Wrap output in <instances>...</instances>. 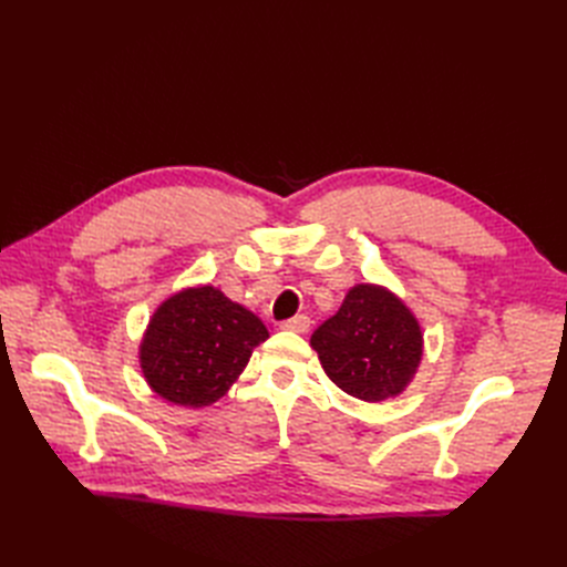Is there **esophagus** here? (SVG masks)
Here are the masks:
<instances>
[{
    "instance_id": "obj_1",
    "label": "esophagus",
    "mask_w": 567,
    "mask_h": 567,
    "mask_svg": "<svg viewBox=\"0 0 567 567\" xmlns=\"http://www.w3.org/2000/svg\"><path fill=\"white\" fill-rule=\"evenodd\" d=\"M310 326H312V319L307 317V315H298V317H293V319L281 321V329H284V331H296V333L310 331Z\"/></svg>"
}]
</instances>
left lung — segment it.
Listing matches in <instances>:
<instances>
[{"label": "left lung", "mask_w": 567, "mask_h": 567, "mask_svg": "<svg viewBox=\"0 0 567 567\" xmlns=\"http://www.w3.org/2000/svg\"><path fill=\"white\" fill-rule=\"evenodd\" d=\"M326 375L364 402L400 394L414 379L423 354L421 326L400 298L371 284H359L340 310L312 333Z\"/></svg>", "instance_id": "8db88e82"}]
</instances>
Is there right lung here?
Instances as JSON below:
<instances>
[{"label":"right lung","mask_w":567,"mask_h":567,"mask_svg":"<svg viewBox=\"0 0 567 567\" xmlns=\"http://www.w3.org/2000/svg\"><path fill=\"white\" fill-rule=\"evenodd\" d=\"M267 338L265 323L221 290L188 288L165 300L148 323L140 352L144 379L167 402L208 406Z\"/></svg>","instance_id":"1"}]
</instances>
